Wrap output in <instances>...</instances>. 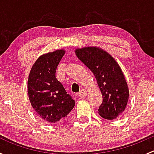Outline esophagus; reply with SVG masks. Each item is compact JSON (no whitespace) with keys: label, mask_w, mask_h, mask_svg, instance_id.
Instances as JSON below:
<instances>
[{"label":"esophagus","mask_w":154,"mask_h":154,"mask_svg":"<svg viewBox=\"0 0 154 154\" xmlns=\"http://www.w3.org/2000/svg\"><path fill=\"white\" fill-rule=\"evenodd\" d=\"M87 94V91L86 89H81L80 91V92H79L78 95L79 97H80L81 98H83V97H85L86 96Z\"/></svg>","instance_id":"esophagus-1"}]
</instances>
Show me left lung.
<instances>
[{"label": "left lung", "instance_id": "obj_1", "mask_svg": "<svg viewBox=\"0 0 154 154\" xmlns=\"http://www.w3.org/2000/svg\"><path fill=\"white\" fill-rule=\"evenodd\" d=\"M74 52L97 80L103 97L99 115L107 120L116 119L125 110L130 94L120 66L108 52L97 46L77 48Z\"/></svg>", "mask_w": 154, "mask_h": 154}]
</instances>
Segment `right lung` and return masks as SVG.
<instances>
[{"label": "right lung", "instance_id": "obj_1", "mask_svg": "<svg viewBox=\"0 0 154 154\" xmlns=\"http://www.w3.org/2000/svg\"><path fill=\"white\" fill-rule=\"evenodd\" d=\"M65 54L64 49H57L40 56L32 65L27 80L31 106L48 123L63 121L75 105V101L56 78L57 68Z\"/></svg>", "mask_w": 154, "mask_h": 154}]
</instances>
